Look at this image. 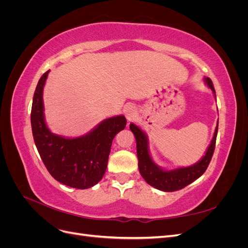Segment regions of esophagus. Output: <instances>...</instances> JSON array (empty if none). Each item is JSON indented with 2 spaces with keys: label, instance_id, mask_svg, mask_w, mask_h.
Here are the masks:
<instances>
[{
  "label": "esophagus",
  "instance_id": "34e87169",
  "mask_svg": "<svg viewBox=\"0 0 248 248\" xmlns=\"http://www.w3.org/2000/svg\"><path fill=\"white\" fill-rule=\"evenodd\" d=\"M124 114L128 121H132V120L136 119V117L138 116V110L133 104H128V106H126L124 108Z\"/></svg>",
  "mask_w": 248,
  "mask_h": 248
}]
</instances>
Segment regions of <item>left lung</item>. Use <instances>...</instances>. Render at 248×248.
Masks as SVG:
<instances>
[{"label": "left lung", "instance_id": "8db88e82", "mask_svg": "<svg viewBox=\"0 0 248 248\" xmlns=\"http://www.w3.org/2000/svg\"><path fill=\"white\" fill-rule=\"evenodd\" d=\"M206 84L212 90L215 95L213 82L209 78H205ZM130 130L133 132L137 140V153L139 158V170L141 177L146 182L155 188L162 191H176L184 188L193 181L200 178L207 170L214 153L217 131H218V122H217L214 137L211 144L208 147L207 152L202 158L193 166L187 168H180L172 170H164L158 168L152 160L148 149V139L144 131H141L137 125L131 123Z\"/></svg>", "mask_w": 248, "mask_h": 248}]
</instances>
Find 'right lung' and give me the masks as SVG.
Here are the masks:
<instances>
[{
    "label": "right lung",
    "mask_w": 248,
    "mask_h": 248,
    "mask_svg": "<svg viewBox=\"0 0 248 248\" xmlns=\"http://www.w3.org/2000/svg\"><path fill=\"white\" fill-rule=\"evenodd\" d=\"M46 71L37 84L31 110L35 145L49 174L69 187L87 189L98 183L107 170L112 140L125 128L126 119L117 116L103 120L86 136L67 139L51 133L44 121L43 87Z\"/></svg>",
    "instance_id": "add662e5"
}]
</instances>
